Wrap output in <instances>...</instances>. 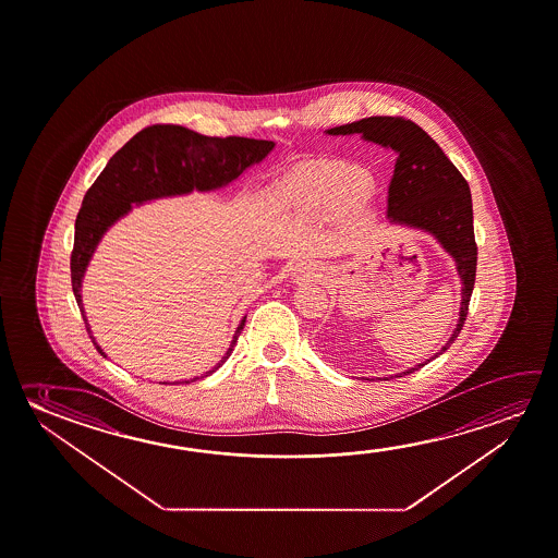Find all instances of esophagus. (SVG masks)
I'll use <instances>...</instances> for the list:
<instances>
[{"label": "esophagus", "instance_id": "1", "mask_svg": "<svg viewBox=\"0 0 558 558\" xmlns=\"http://www.w3.org/2000/svg\"><path fill=\"white\" fill-rule=\"evenodd\" d=\"M317 265L307 263V260H301V263H298V265L292 266V278L293 280H298V282H307V280L317 278Z\"/></svg>", "mask_w": 558, "mask_h": 558}]
</instances>
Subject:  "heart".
Wrapping results in <instances>:
<instances>
[{
	"mask_svg": "<svg viewBox=\"0 0 558 558\" xmlns=\"http://www.w3.org/2000/svg\"><path fill=\"white\" fill-rule=\"evenodd\" d=\"M373 181L360 170H328L311 175L303 183V193L326 210L352 208L369 197Z\"/></svg>",
	"mask_w": 558,
	"mask_h": 558,
	"instance_id": "1",
	"label": "heart"
}]
</instances>
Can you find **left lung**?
<instances>
[{"instance_id":"1","label":"left lung","mask_w":558,"mask_h":558,"mask_svg":"<svg viewBox=\"0 0 558 558\" xmlns=\"http://www.w3.org/2000/svg\"><path fill=\"white\" fill-rule=\"evenodd\" d=\"M326 133L361 135L367 143L392 148L396 163L395 175L388 187V220L396 226L429 233L454 258L462 283L458 323L450 338L435 355L395 377L410 375L442 355L460 335L463 320L468 317L477 268L470 185L454 163L446 158L442 148L413 121L377 116L328 129ZM388 378H392V375L385 377V380Z\"/></svg>"}]
</instances>
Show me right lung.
<instances>
[{
	"label": "right lung",
	"instance_id": "obj_1",
	"mask_svg": "<svg viewBox=\"0 0 558 558\" xmlns=\"http://www.w3.org/2000/svg\"><path fill=\"white\" fill-rule=\"evenodd\" d=\"M272 148V141L206 137L181 125H153L138 131L110 158L83 198V206L75 220V243L71 253L73 293L85 318L90 340L104 357L108 355L93 336L81 295L86 266L95 255L98 243L102 241L104 233L123 216H128L133 206L156 198L189 195L193 191L208 193L230 185L253 163L263 162ZM245 318L247 315L241 318L222 360L213 369L206 371L205 375H201V378L220 369L232 355L245 326ZM197 378L185 383H195Z\"/></svg>",
	"mask_w": 558,
	"mask_h": 558
}]
</instances>
